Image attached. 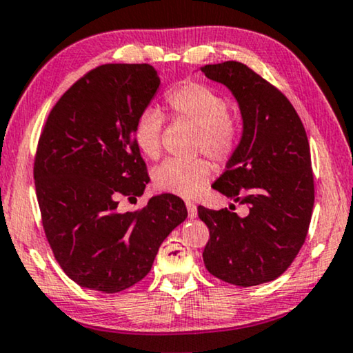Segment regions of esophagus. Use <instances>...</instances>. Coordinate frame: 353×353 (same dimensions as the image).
<instances>
[{
	"label": "esophagus",
	"mask_w": 353,
	"mask_h": 353,
	"mask_svg": "<svg viewBox=\"0 0 353 353\" xmlns=\"http://www.w3.org/2000/svg\"><path fill=\"white\" fill-rule=\"evenodd\" d=\"M185 206H187V211H189V218L194 219L196 216V205L192 203V201H185Z\"/></svg>",
	"instance_id": "esophagus-1"
}]
</instances>
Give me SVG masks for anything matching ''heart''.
I'll use <instances>...</instances> for the list:
<instances>
[{"label": "heart", "instance_id": "obj_1", "mask_svg": "<svg viewBox=\"0 0 353 353\" xmlns=\"http://www.w3.org/2000/svg\"><path fill=\"white\" fill-rule=\"evenodd\" d=\"M169 111L176 121L196 128L194 153H205L214 163L231 161L241 145L242 130L231 114L228 98L203 82L185 81L166 93ZM163 114L154 108L140 112L134 128V140L140 153L157 159L161 153ZM211 176V164L205 158L163 161L153 172L157 189L181 196H194Z\"/></svg>", "mask_w": 353, "mask_h": 353}]
</instances>
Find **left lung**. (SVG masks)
I'll list each match as a JSON object with an SVG mask.
<instances>
[{
    "label": "left lung",
    "mask_w": 353,
    "mask_h": 353,
    "mask_svg": "<svg viewBox=\"0 0 353 353\" xmlns=\"http://www.w3.org/2000/svg\"><path fill=\"white\" fill-rule=\"evenodd\" d=\"M206 77L224 83L241 106L242 140L213 189L248 205L199 206L210 229L203 261L214 278L250 288L279 278L302 248L312 221L314 184L307 132L283 92L237 61L206 64Z\"/></svg>",
    "instance_id": "obj_1"
}]
</instances>
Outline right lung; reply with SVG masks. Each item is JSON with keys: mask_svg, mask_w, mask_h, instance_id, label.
<instances>
[{"mask_svg": "<svg viewBox=\"0 0 353 353\" xmlns=\"http://www.w3.org/2000/svg\"><path fill=\"white\" fill-rule=\"evenodd\" d=\"M159 87L150 64H103L79 79L50 111L34 177L45 236L63 271L81 288L116 294L152 270L158 248L187 218L179 196H152L117 211L150 177L134 128Z\"/></svg>", "mask_w": 353, "mask_h": 353, "instance_id": "right-lung-1", "label": "right lung"}]
</instances>
